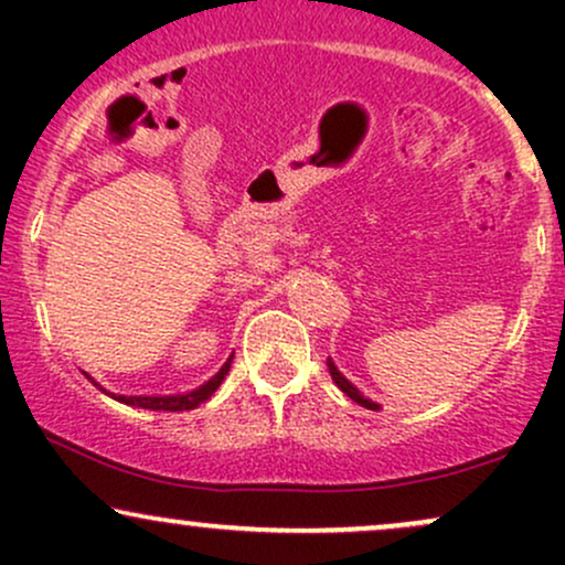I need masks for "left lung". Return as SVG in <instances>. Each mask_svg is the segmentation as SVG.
Returning a JSON list of instances; mask_svg holds the SVG:
<instances>
[{"instance_id": "1", "label": "left lung", "mask_w": 565, "mask_h": 565, "mask_svg": "<svg viewBox=\"0 0 565 565\" xmlns=\"http://www.w3.org/2000/svg\"><path fill=\"white\" fill-rule=\"evenodd\" d=\"M327 366H329V374H332L334 385H337V387H340V391H342V393H345V395H348V398H353V401H355V404H361V406H364V408H380L377 404H374V401H369V398H366V395H361V391H359V387H353V385H350V382H348L345 377H342V374H340V372H337V366L332 364V361H327Z\"/></svg>"}]
</instances>
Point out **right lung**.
I'll return each mask as SVG.
<instances>
[{"label":"right lung","instance_id":"add662e5","mask_svg":"<svg viewBox=\"0 0 565 565\" xmlns=\"http://www.w3.org/2000/svg\"><path fill=\"white\" fill-rule=\"evenodd\" d=\"M231 361L233 359L225 361V366L220 369L215 377H212L210 382H204V385L196 387V391H191V393H183V395H114V398L121 401V404H129V406L153 408V412H188V408H196L199 404H204V401L217 391L220 382H223L225 374H228Z\"/></svg>","mask_w":565,"mask_h":565}]
</instances>
